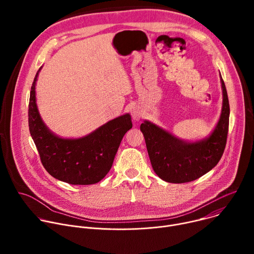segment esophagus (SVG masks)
Returning a JSON list of instances; mask_svg holds the SVG:
<instances>
[{
  "label": "esophagus",
  "mask_w": 254,
  "mask_h": 254,
  "mask_svg": "<svg viewBox=\"0 0 254 254\" xmlns=\"http://www.w3.org/2000/svg\"><path fill=\"white\" fill-rule=\"evenodd\" d=\"M141 116H142V112H141L139 107L135 106V107L132 108V110H131V117L134 121H139Z\"/></svg>",
  "instance_id": "esophagus-1"
}]
</instances>
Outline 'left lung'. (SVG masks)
<instances>
[{"instance_id": "left-lung-1", "label": "left lung", "mask_w": 254, "mask_h": 254, "mask_svg": "<svg viewBox=\"0 0 254 254\" xmlns=\"http://www.w3.org/2000/svg\"><path fill=\"white\" fill-rule=\"evenodd\" d=\"M220 80L223 94L221 116L209 136L186 141L149 121L140 125L152 167L166 182H191L211 171L220 161L226 146L230 115L228 95L221 74Z\"/></svg>"}]
</instances>
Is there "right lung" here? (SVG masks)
<instances>
[{"label": "right lung", "instance_id": "right-lung-1", "mask_svg": "<svg viewBox=\"0 0 254 254\" xmlns=\"http://www.w3.org/2000/svg\"><path fill=\"white\" fill-rule=\"evenodd\" d=\"M40 69L31 86L28 117L30 133L43 167L55 179L71 185L98 183L110 172L124 135L132 127L130 116L112 120L79 138L58 136L44 124L36 103Z\"/></svg>", "mask_w": 254, "mask_h": 254}]
</instances>
